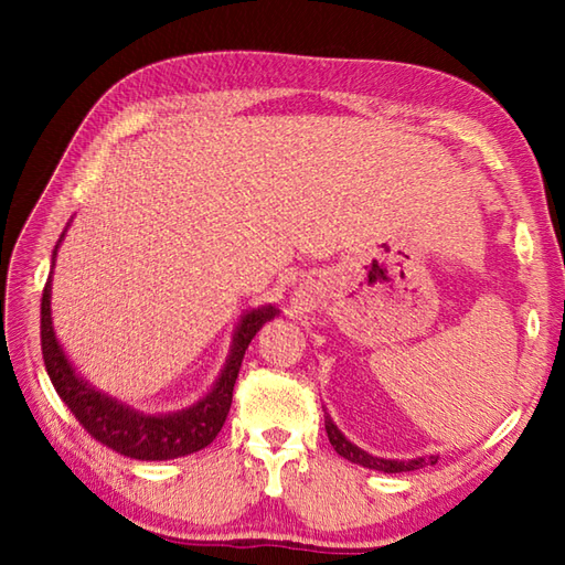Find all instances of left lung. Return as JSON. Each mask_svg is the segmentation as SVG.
<instances>
[{
  "label": "left lung",
  "instance_id": "left-lung-1",
  "mask_svg": "<svg viewBox=\"0 0 565 565\" xmlns=\"http://www.w3.org/2000/svg\"><path fill=\"white\" fill-rule=\"evenodd\" d=\"M326 429H328V439L332 444V449L340 456H344L347 461L359 463L364 468H371V471H383V473H403V471H417V468L437 463V456H417V459H383V456H374L364 451L362 447H356L354 441L347 439L340 427L332 423V417L326 415Z\"/></svg>",
  "mask_w": 565,
  "mask_h": 565
}]
</instances>
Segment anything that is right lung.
Returning a JSON list of instances; mask_svg holds the SVG:
<instances>
[{"label":"right lung","mask_w":565,"mask_h":565,"mask_svg":"<svg viewBox=\"0 0 565 565\" xmlns=\"http://www.w3.org/2000/svg\"><path fill=\"white\" fill-rule=\"evenodd\" d=\"M65 233L67 227L63 235H60L53 249L51 267H55L57 247L65 239ZM51 296L53 271L47 274L41 301V350L45 371L47 376H51L57 395L94 439L106 444V447L118 454L140 461L179 459V456L194 454L203 447H209V444L218 437L227 411H231L235 379L239 374V366H243L245 350L249 347L252 338L262 330L264 322L279 316V308L271 303L245 310L233 330L231 352H227L225 364L211 391L194 405L184 407V411L142 413L138 407L114 398V395L104 393L97 386H92V383L72 366L53 328Z\"/></svg>","instance_id":"obj_1"}]
</instances>
